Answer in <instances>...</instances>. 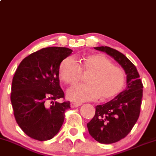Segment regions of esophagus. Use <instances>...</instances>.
Listing matches in <instances>:
<instances>
[{
	"mask_svg": "<svg viewBox=\"0 0 156 156\" xmlns=\"http://www.w3.org/2000/svg\"><path fill=\"white\" fill-rule=\"evenodd\" d=\"M70 105H71V108H77V107L81 105V104H80V103H76V102H71Z\"/></svg>",
	"mask_w": 156,
	"mask_h": 156,
	"instance_id": "obj_1",
	"label": "esophagus"
}]
</instances>
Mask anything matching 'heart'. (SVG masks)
<instances>
[{
  "instance_id": "heart-1",
  "label": "heart",
  "mask_w": 156,
  "mask_h": 156,
  "mask_svg": "<svg viewBox=\"0 0 156 156\" xmlns=\"http://www.w3.org/2000/svg\"><path fill=\"white\" fill-rule=\"evenodd\" d=\"M85 72L91 73L87 77L88 83L77 84L67 90V97L71 101L83 102L114 97L125 85V74L123 70L109 59L100 55H90L84 58L81 66L73 57H68L59 66V77L66 84L77 83Z\"/></svg>"
}]
</instances>
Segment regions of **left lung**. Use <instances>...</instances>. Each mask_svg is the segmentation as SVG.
<instances>
[{
  "label": "left lung",
  "mask_w": 156,
  "mask_h": 156,
  "mask_svg": "<svg viewBox=\"0 0 156 156\" xmlns=\"http://www.w3.org/2000/svg\"><path fill=\"white\" fill-rule=\"evenodd\" d=\"M111 56L127 75V85L108 102L96 107L95 116L87 124L89 134L101 144H112L124 139L139 119L143 85L136 66L126 56L108 46L95 47Z\"/></svg>",
  "instance_id": "obj_1"
}]
</instances>
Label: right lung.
Instances as JSON below:
<instances>
[{
    "label": "right lung",
    "instance_id": "add662e5",
    "mask_svg": "<svg viewBox=\"0 0 156 156\" xmlns=\"http://www.w3.org/2000/svg\"><path fill=\"white\" fill-rule=\"evenodd\" d=\"M72 51L65 47L42 48L23 59L15 71L11 93L14 115L19 127L32 139H52L63 124L65 111L71 108L69 101L56 100L64 97L59 66Z\"/></svg>",
    "mask_w": 156,
    "mask_h": 156
}]
</instances>
